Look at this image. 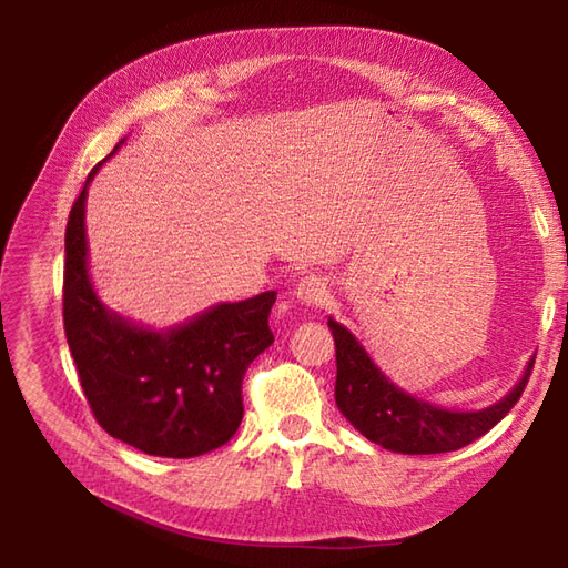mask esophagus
Segmentation results:
<instances>
[{
  "mask_svg": "<svg viewBox=\"0 0 568 568\" xmlns=\"http://www.w3.org/2000/svg\"><path fill=\"white\" fill-rule=\"evenodd\" d=\"M296 298L305 305H322L326 298V282L317 274H307L298 284H296Z\"/></svg>",
  "mask_w": 568,
  "mask_h": 568,
  "instance_id": "esophagus-1",
  "label": "esophagus"
}]
</instances>
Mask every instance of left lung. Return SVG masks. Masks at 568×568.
Instances as JSON below:
<instances>
[{
    "mask_svg": "<svg viewBox=\"0 0 568 568\" xmlns=\"http://www.w3.org/2000/svg\"><path fill=\"white\" fill-rule=\"evenodd\" d=\"M329 329L336 343V405L343 417L372 443L403 455L453 453L488 434L519 403L536 363L532 357L521 382L500 403L478 412H450L393 386L346 326L329 320Z\"/></svg>",
    "mask_w": 568,
    "mask_h": 568,
    "instance_id": "1",
    "label": "left lung"
}]
</instances>
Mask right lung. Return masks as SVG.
<instances>
[{
    "label": "right lung",
    "mask_w": 568,
    "mask_h": 568,
    "mask_svg": "<svg viewBox=\"0 0 568 568\" xmlns=\"http://www.w3.org/2000/svg\"><path fill=\"white\" fill-rule=\"evenodd\" d=\"M97 168L65 225L63 326L84 398L106 434L146 455L215 450L242 424V382L274 341L267 317L277 291L215 305L170 332L109 313L92 288L84 242V199Z\"/></svg>",
    "instance_id": "add662e5"
}]
</instances>
